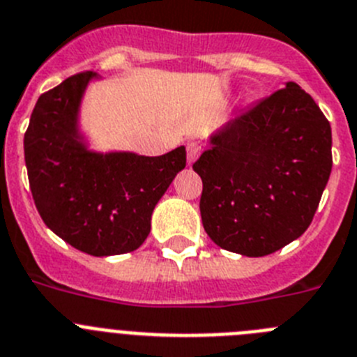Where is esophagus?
Here are the masks:
<instances>
[{
    "label": "esophagus",
    "instance_id": "1",
    "mask_svg": "<svg viewBox=\"0 0 357 357\" xmlns=\"http://www.w3.org/2000/svg\"><path fill=\"white\" fill-rule=\"evenodd\" d=\"M203 153V145L199 142H190L187 145V158H188V163H194V161L199 158V154Z\"/></svg>",
    "mask_w": 357,
    "mask_h": 357
}]
</instances>
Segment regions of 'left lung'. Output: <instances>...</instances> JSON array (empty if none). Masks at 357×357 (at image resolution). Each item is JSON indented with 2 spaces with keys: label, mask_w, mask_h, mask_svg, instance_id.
Masks as SVG:
<instances>
[{
  "label": "left lung",
  "mask_w": 357,
  "mask_h": 357,
  "mask_svg": "<svg viewBox=\"0 0 357 357\" xmlns=\"http://www.w3.org/2000/svg\"><path fill=\"white\" fill-rule=\"evenodd\" d=\"M192 165L199 210L217 246L264 257L307 230L333 169L331 123L309 93L287 82L235 114Z\"/></svg>",
  "instance_id": "8db88e82"
}]
</instances>
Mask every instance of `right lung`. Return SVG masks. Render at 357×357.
I'll return each instance as SVG.
<instances>
[{
    "label": "right lung",
    "instance_id": "add662e5",
    "mask_svg": "<svg viewBox=\"0 0 357 357\" xmlns=\"http://www.w3.org/2000/svg\"><path fill=\"white\" fill-rule=\"evenodd\" d=\"M93 77V71L71 75L39 97L24 132V163L50 230L88 255H122L147 238L154 206L187 165V151L153 158L88 151L77 116Z\"/></svg>",
    "mask_w": 357,
    "mask_h": 357
}]
</instances>
